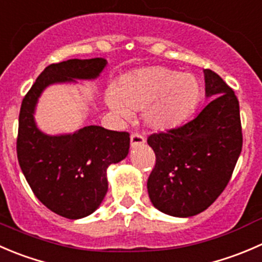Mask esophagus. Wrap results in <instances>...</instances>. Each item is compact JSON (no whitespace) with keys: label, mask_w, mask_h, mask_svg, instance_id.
Listing matches in <instances>:
<instances>
[{"label":"esophagus","mask_w":262,"mask_h":262,"mask_svg":"<svg viewBox=\"0 0 262 262\" xmlns=\"http://www.w3.org/2000/svg\"><path fill=\"white\" fill-rule=\"evenodd\" d=\"M131 140V147H137L141 146L145 144V137L140 134H132L130 136Z\"/></svg>","instance_id":"esophagus-1"}]
</instances>
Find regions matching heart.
Instances as JSON below:
<instances>
[{
  "instance_id": "heart-1",
  "label": "heart",
  "mask_w": 262,
  "mask_h": 262,
  "mask_svg": "<svg viewBox=\"0 0 262 262\" xmlns=\"http://www.w3.org/2000/svg\"><path fill=\"white\" fill-rule=\"evenodd\" d=\"M201 99L195 75L163 66L137 70L121 77L118 86L105 93L108 107L121 120L130 121L134 111L144 110V120L158 131L182 125Z\"/></svg>"
}]
</instances>
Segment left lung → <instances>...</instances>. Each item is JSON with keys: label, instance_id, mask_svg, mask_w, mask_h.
I'll return each instance as SVG.
<instances>
[{"label": "left lung", "instance_id": "left-lung-1", "mask_svg": "<svg viewBox=\"0 0 262 262\" xmlns=\"http://www.w3.org/2000/svg\"><path fill=\"white\" fill-rule=\"evenodd\" d=\"M211 102L186 125L150 135L157 163L147 193L162 213L188 218L206 210L228 185L242 150L239 103L211 70H204Z\"/></svg>", "mask_w": 262, "mask_h": 262}]
</instances>
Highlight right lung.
<instances>
[{"label": "right lung", "instance_id": "right-lung-1", "mask_svg": "<svg viewBox=\"0 0 262 262\" xmlns=\"http://www.w3.org/2000/svg\"><path fill=\"white\" fill-rule=\"evenodd\" d=\"M105 66L102 57L49 64L21 103L16 142L20 168L38 200L67 219L85 218L99 208L108 191V167L127 157L130 135L94 125L48 135L37 126L35 108L51 85L95 80Z\"/></svg>", "mask_w": 262, "mask_h": 262}]
</instances>
